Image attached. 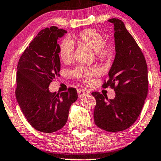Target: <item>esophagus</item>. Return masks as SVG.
Returning a JSON list of instances; mask_svg holds the SVG:
<instances>
[{
	"label": "esophagus",
	"instance_id": "obj_1",
	"mask_svg": "<svg viewBox=\"0 0 161 161\" xmlns=\"http://www.w3.org/2000/svg\"><path fill=\"white\" fill-rule=\"evenodd\" d=\"M77 92H78L79 99H81L83 96L85 95L86 94V91L85 89H78V90H77Z\"/></svg>",
	"mask_w": 161,
	"mask_h": 161
}]
</instances>
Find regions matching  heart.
Returning <instances> with one entry per match:
<instances>
[{
  "label": "heart",
  "instance_id": "b5f03b06",
  "mask_svg": "<svg viewBox=\"0 0 161 161\" xmlns=\"http://www.w3.org/2000/svg\"><path fill=\"white\" fill-rule=\"evenodd\" d=\"M74 40L80 45L87 46L94 50L97 58L100 60H108L113 56L114 47L111 44L105 42L104 36L96 30L85 29L73 36ZM73 45L67 39H63L59 45V56L64 63L72 60ZM76 78L88 82L92 77L99 75V70L94 67H78L72 72Z\"/></svg>",
  "mask_w": 161,
  "mask_h": 161
}]
</instances>
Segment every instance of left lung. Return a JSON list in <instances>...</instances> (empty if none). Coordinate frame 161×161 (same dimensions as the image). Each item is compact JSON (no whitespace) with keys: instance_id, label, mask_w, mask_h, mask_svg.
<instances>
[{"instance_id":"left-lung-1","label":"left lung","mask_w":161,"mask_h":161,"mask_svg":"<svg viewBox=\"0 0 161 161\" xmlns=\"http://www.w3.org/2000/svg\"><path fill=\"white\" fill-rule=\"evenodd\" d=\"M114 25L116 56L108 80L103 88L116 92L108 100L98 92L92 94L96 100L94 123L108 132L126 130L137 119L148 93V72L144 56L139 46L121 19H108Z\"/></svg>"}]
</instances>
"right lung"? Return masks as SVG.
I'll return each mask as SVG.
<instances>
[{"instance_id":"add662e5","label":"right lung","mask_w":161,"mask_h":161,"mask_svg":"<svg viewBox=\"0 0 161 161\" xmlns=\"http://www.w3.org/2000/svg\"><path fill=\"white\" fill-rule=\"evenodd\" d=\"M66 33L56 26L42 30L24 50L17 64V103L29 124L45 133L64 126L69 108L78 99L75 88L61 94L48 89L50 83L60 76L58 41Z\"/></svg>"}]
</instances>
